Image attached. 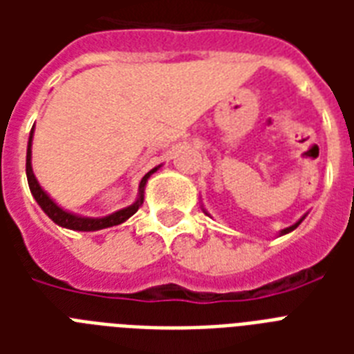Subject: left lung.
Masks as SVG:
<instances>
[{
  "label": "left lung",
  "instance_id": "8db88e82",
  "mask_svg": "<svg viewBox=\"0 0 354 354\" xmlns=\"http://www.w3.org/2000/svg\"><path fill=\"white\" fill-rule=\"evenodd\" d=\"M303 218H305V216H303ZM303 218H301V221H303ZM301 221H299V222H296V224H294V226H290V227H285V230H283V232H281V235H285V233L292 232V230H296V227L299 226V224H301Z\"/></svg>",
  "mask_w": 354,
  "mask_h": 354
}]
</instances>
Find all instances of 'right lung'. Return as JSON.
<instances>
[{
    "instance_id": "right-lung-1",
    "label": "right lung",
    "mask_w": 354,
    "mask_h": 354,
    "mask_svg": "<svg viewBox=\"0 0 354 354\" xmlns=\"http://www.w3.org/2000/svg\"><path fill=\"white\" fill-rule=\"evenodd\" d=\"M32 132H35V128L30 130L29 145H27V163H25V171H27V182H29L30 193H32L35 200L38 202V205L44 209V213H46L55 224H58V226L62 227H68V230H75V232H97V230H104V227L118 226V224H122L127 218H130V216L139 209V205L143 204V193L145 185H147V180H149L152 172H156L160 169V167H154L152 171H149L145 174L141 183H139L138 200H136L132 205L124 207V209L118 211V213H113V215L104 216V218H88V216L73 215V213H68V211H64L60 205L55 204V200L40 187V183L36 180L35 172H32V167H30V143H32Z\"/></svg>"
}]
</instances>
